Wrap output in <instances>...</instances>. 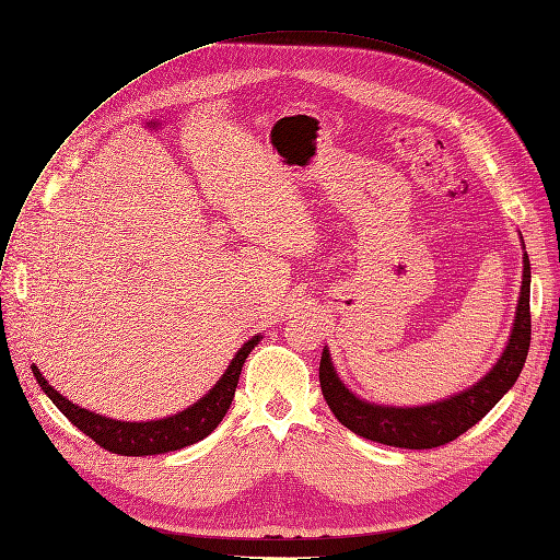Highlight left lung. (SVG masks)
<instances>
[{"mask_svg": "<svg viewBox=\"0 0 560 560\" xmlns=\"http://www.w3.org/2000/svg\"><path fill=\"white\" fill-rule=\"evenodd\" d=\"M530 347V261L524 255V280L518 294L512 336L503 357L470 389L447 400L419 408H384L357 398L334 371L329 350L322 352L319 387L324 400L342 427L352 433L380 442V445L402 450H433L464 435L485 417L522 373Z\"/></svg>", "mask_w": 560, "mask_h": 560, "instance_id": "1", "label": "left lung"}]
</instances>
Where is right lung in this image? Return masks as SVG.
<instances>
[{"label":"right lung","instance_id":"1","mask_svg":"<svg viewBox=\"0 0 560 560\" xmlns=\"http://www.w3.org/2000/svg\"><path fill=\"white\" fill-rule=\"evenodd\" d=\"M257 342H259V336L249 338L241 347L234 361H231V365L226 369V373L199 402H195L191 408L178 415L158 419V421H115L102 415H94L85 408H79V405H73L62 394H57L46 382V377L38 373L36 365H32V373L36 382L42 384V389L48 394V398L57 405V408H60V412L73 423L75 429L83 431L88 438H92L96 445L120 456H152V454H166V452L183 450L187 445H195V442L203 440L206 435H210L218 429V423L226 415L231 400H234L243 363L247 354L255 350Z\"/></svg>","mask_w":560,"mask_h":560}]
</instances>
